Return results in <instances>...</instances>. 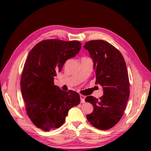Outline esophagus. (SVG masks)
<instances>
[{
	"label": "esophagus",
	"instance_id": "34e87169",
	"mask_svg": "<svg viewBox=\"0 0 151 151\" xmlns=\"http://www.w3.org/2000/svg\"><path fill=\"white\" fill-rule=\"evenodd\" d=\"M80 99H81V103H84L85 102V97L83 95H80Z\"/></svg>",
	"mask_w": 151,
	"mask_h": 151
}]
</instances>
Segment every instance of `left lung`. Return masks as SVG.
I'll return each mask as SVG.
<instances>
[{"label": "left lung", "mask_w": 151, "mask_h": 151, "mask_svg": "<svg viewBox=\"0 0 151 151\" xmlns=\"http://www.w3.org/2000/svg\"><path fill=\"white\" fill-rule=\"evenodd\" d=\"M93 63L96 84L103 88V96L96 99L87 96L85 101L93 107L88 121L99 130H109L117 124L123 114L130 96V84L127 65L121 52L102 40L85 43Z\"/></svg>", "instance_id": "left-lung-1"}]
</instances>
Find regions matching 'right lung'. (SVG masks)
Instances as JSON below:
<instances>
[{"label":"right lung","instance_id":"obj_1","mask_svg":"<svg viewBox=\"0 0 151 151\" xmlns=\"http://www.w3.org/2000/svg\"><path fill=\"white\" fill-rule=\"evenodd\" d=\"M78 41L43 40L29 52L21 78V90L28 117L44 131L58 128L68 111L80 102V95L63 91L54 83L66 60L78 54Z\"/></svg>","mask_w":151,"mask_h":151}]
</instances>
